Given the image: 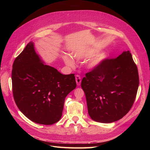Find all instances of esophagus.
<instances>
[{
  "label": "esophagus",
  "mask_w": 150,
  "mask_h": 150,
  "mask_svg": "<svg viewBox=\"0 0 150 150\" xmlns=\"http://www.w3.org/2000/svg\"><path fill=\"white\" fill-rule=\"evenodd\" d=\"M76 83H77V85L79 86L81 84V78L80 76L79 75H76Z\"/></svg>",
  "instance_id": "1"
}]
</instances>
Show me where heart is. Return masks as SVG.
<instances>
[{
  "label": "heart",
  "instance_id": "obj_1",
  "mask_svg": "<svg viewBox=\"0 0 150 150\" xmlns=\"http://www.w3.org/2000/svg\"><path fill=\"white\" fill-rule=\"evenodd\" d=\"M97 52V51L95 49H83L80 50V51H76L74 53V57L77 60H82V59H86L93 57L95 54ZM107 55L104 53L98 54L97 55L94 56L91 59H90L89 61L88 62V65L89 67H96L99 64L105 59L106 58ZM64 61L66 64L70 67H73L74 66V62L72 59L69 56H66L64 57Z\"/></svg>",
  "mask_w": 150,
  "mask_h": 150
}]
</instances>
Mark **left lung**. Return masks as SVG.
Instances as JSON below:
<instances>
[{"label": "left lung", "instance_id": "8db88e82", "mask_svg": "<svg viewBox=\"0 0 150 150\" xmlns=\"http://www.w3.org/2000/svg\"><path fill=\"white\" fill-rule=\"evenodd\" d=\"M138 86V68L129 51L106 58L81 81L91 118L104 123L121 119L132 107Z\"/></svg>", "mask_w": 150, "mask_h": 150}]
</instances>
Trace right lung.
<instances>
[{
	"instance_id": "obj_1",
	"label": "right lung",
	"mask_w": 150,
	"mask_h": 150,
	"mask_svg": "<svg viewBox=\"0 0 150 150\" xmlns=\"http://www.w3.org/2000/svg\"><path fill=\"white\" fill-rule=\"evenodd\" d=\"M13 96L19 110L34 122L59 121L65 98L76 87L74 74L64 75L44 64L30 42L12 65Z\"/></svg>"
}]
</instances>
